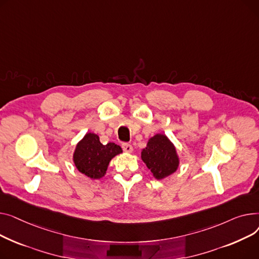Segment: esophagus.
<instances>
[{
    "mask_svg": "<svg viewBox=\"0 0 259 259\" xmlns=\"http://www.w3.org/2000/svg\"><path fill=\"white\" fill-rule=\"evenodd\" d=\"M122 149H123L124 153H132V151H133V146L131 144H128V143H123L122 144Z\"/></svg>",
    "mask_w": 259,
    "mask_h": 259,
    "instance_id": "obj_1",
    "label": "esophagus"
}]
</instances>
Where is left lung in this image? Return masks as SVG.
<instances>
[{"mask_svg":"<svg viewBox=\"0 0 259 259\" xmlns=\"http://www.w3.org/2000/svg\"><path fill=\"white\" fill-rule=\"evenodd\" d=\"M141 158L158 180L174 174L179 166V158L175 146L164 135L150 138L142 150Z\"/></svg>","mask_w":259,"mask_h":259,"instance_id":"left-lung-1","label":"left lung"}]
</instances>
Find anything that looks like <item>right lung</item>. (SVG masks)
<instances>
[{"instance_id":"1","label":"right lung","mask_w":259,"mask_h":259,"mask_svg":"<svg viewBox=\"0 0 259 259\" xmlns=\"http://www.w3.org/2000/svg\"><path fill=\"white\" fill-rule=\"evenodd\" d=\"M120 153H122V149L119 145H103L97 135L89 133L76 146L73 159L81 174L92 179H100L108 169L110 161Z\"/></svg>"}]
</instances>
